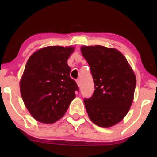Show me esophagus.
<instances>
[{
  "label": "esophagus",
  "mask_w": 157,
  "mask_h": 157,
  "mask_svg": "<svg viewBox=\"0 0 157 157\" xmlns=\"http://www.w3.org/2000/svg\"><path fill=\"white\" fill-rule=\"evenodd\" d=\"M76 82H77V86H78V87L80 88V80H77Z\"/></svg>",
  "instance_id": "1"
}]
</instances>
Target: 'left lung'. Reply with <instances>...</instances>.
Returning a JSON list of instances; mask_svg holds the SVG:
<instances>
[{
	"label": "left lung",
	"mask_w": 157,
	"mask_h": 157,
	"mask_svg": "<svg viewBox=\"0 0 157 157\" xmlns=\"http://www.w3.org/2000/svg\"><path fill=\"white\" fill-rule=\"evenodd\" d=\"M82 55L91 68L94 91L85 99L90 120L100 127L110 128L123 120L134 100L136 75L122 54L102 46H82Z\"/></svg>",
	"instance_id": "1"
}]
</instances>
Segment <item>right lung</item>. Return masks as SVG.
Listing matches in <instances>:
<instances>
[{
  "instance_id": "add662e5",
  "label": "right lung",
  "mask_w": 157,
  "mask_h": 157,
  "mask_svg": "<svg viewBox=\"0 0 157 157\" xmlns=\"http://www.w3.org/2000/svg\"><path fill=\"white\" fill-rule=\"evenodd\" d=\"M74 46L40 48L30 56L20 80L25 106L32 117L42 123L57 122L75 98L78 87L70 77L67 60Z\"/></svg>"
}]
</instances>
